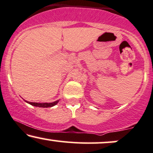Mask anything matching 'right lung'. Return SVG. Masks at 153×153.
Masks as SVG:
<instances>
[{
  "mask_svg": "<svg viewBox=\"0 0 153 153\" xmlns=\"http://www.w3.org/2000/svg\"><path fill=\"white\" fill-rule=\"evenodd\" d=\"M59 101V100H56V101L51 102V103H37V102H30L26 101L27 103L30 104V105L34 106V107H44V108H46V107H51L53 106H54L58 103Z\"/></svg>",
  "mask_w": 153,
  "mask_h": 153,
  "instance_id": "right-lung-1",
  "label": "right lung"
}]
</instances>
